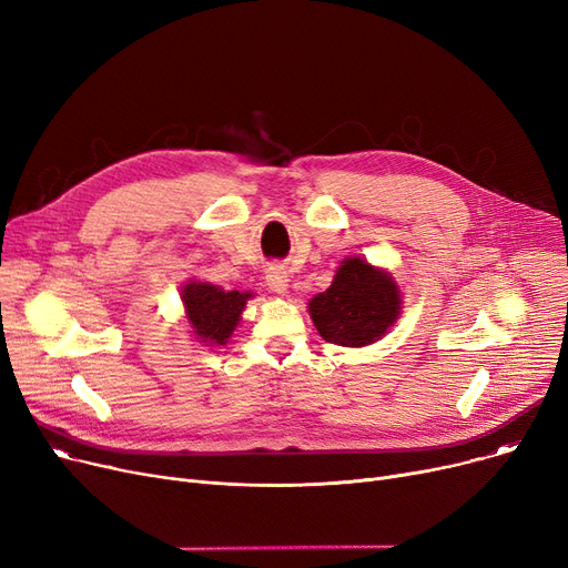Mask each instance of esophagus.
<instances>
[{
	"label": "esophagus",
	"instance_id": "obj_1",
	"mask_svg": "<svg viewBox=\"0 0 568 568\" xmlns=\"http://www.w3.org/2000/svg\"><path fill=\"white\" fill-rule=\"evenodd\" d=\"M266 285H268V290H272V292L283 294L287 290V285H290V278H287V274L283 272L281 266L274 264V266L266 268Z\"/></svg>",
	"mask_w": 568,
	"mask_h": 568
}]
</instances>
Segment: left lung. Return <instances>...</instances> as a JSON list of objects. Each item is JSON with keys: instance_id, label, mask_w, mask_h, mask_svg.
Listing matches in <instances>:
<instances>
[{"instance_id": "left-lung-1", "label": "left lung", "mask_w": 568, "mask_h": 568, "mask_svg": "<svg viewBox=\"0 0 568 568\" xmlns=\"http://www.w3.org/2000/svg\"><path fill=\"white\" fill-rule=\"evenodd\" d=\"M313 324L326 343L364 347L379 341L400 313L394 278L362 257L341 264L332 287L308 304Z\"/></svg>"}]
</instances>
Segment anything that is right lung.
I'll return each instance as SVG.
<instances>
[{
	"label": "right lung",
	"mask_w": 568,
	"mask_h": 568,
	"mask_svg": "<svg viewBox=\"0 0 568 568\" xmlns=\"http://www.w3.org/2000/svg\"><path fill=\"white\" fill-rule=\"evenodd\" d=\"M248 292H225L209 283H189L182 292L193 334L206 345H225L242 315Z\"/></svg>",
	"instance_id": "obj_1"
}]
</instances>
